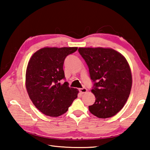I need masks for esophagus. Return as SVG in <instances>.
Here are the masks:
<instances>
[{"mask_svg": "<svg viewBox=\"0 0 150 150\" xmlns=\"http://www.w3.org/2000/svg\"><path fill=\"white\" fill-rule=\"evenodd\" d=\"M79 91L81 92V93L84 94V93H86L87 92V89L86 88H80Z\"/></svg>", "mask_w": 150, "mask_h": 150, "instance_id": "1", "label": "esophagus"}]
</instances>
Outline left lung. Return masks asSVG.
Returning a JSON list of instances; mask_svg holds the SVG:
<instances>
[{"mask_svg": "<svg viewBox=\"0 0 150 150\" xmlns=\"http://www.w3.org/2000/svg\"><path fill=\"white\" fill-rule=\"evenodd\" d=\"M78 50L95 82L91 92L96 99L88 106L90 112L99 118L114 116L124 107L130 94L132 76L128 61L109 47H79Z\"/></svg>", "mask_w": 150, "mask_h": 150, "instance_id": "left-lung-1", "label": "left lung"}]
</instances>
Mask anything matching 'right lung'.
<instances>
[{
  "label": "right lung",
  "instance_id": "add662e5",
  "mask_svg": "<svg viewBox=\"0 0 150 150\" xmlns=\"http://www.w3.org/2000/svg\"><path fill=\"white\" fill-rule=\"evenodd\" d=\"M77 47H45L35 52L28 63L26 88L30 100L44 115L57 117L63 115L77 97L79 91L69 87L65 78L63 63Z\"/></svg>",
  "mask_w": 150,
  "mask_h": 150
}]
</instances>
